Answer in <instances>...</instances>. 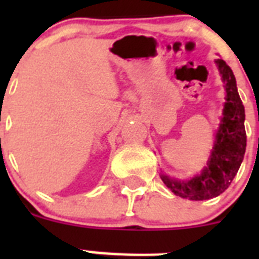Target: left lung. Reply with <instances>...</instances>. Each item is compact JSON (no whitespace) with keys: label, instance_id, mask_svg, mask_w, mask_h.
<instances>
[{"label":"left lung","instance_id":"obj_1","mask_svg":"<svg viewBox=\"0 0 259 259\" xmlns=\"http://www.w3.org/2000/svg\"><path fill=\"white\" fill-rule=\"evenodd\" d=\"M226 88V104L223 118L215 136V144L207 166L201 175L187 182L168 179L162 176L167 188L182 198L193 201L210 200L223 193L230 187L244 159L246 148L245 110L237 92L236 79L230 66L223 59H217Z\"/></svg>","mask_w":259,"mask_h":259}]
</instances>
